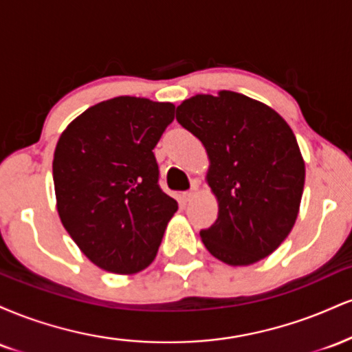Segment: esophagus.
Masks as SVG:
<instances>
[{"mask_svg": "<svg viewBox=\"0 0 352 352\" xmlns=\"http://www.w3.org/2000/svg\"><path fill=\"white\" fill-rule=\"evenodd\" d=\"M195 195H197V187H192L188 192L182 193V199H184V201H192L195 199Z\"/></svg>", "mask_w": 352, "mask_h": 352, "instance_id": "1", "label": "esophagus"}]
</instances>
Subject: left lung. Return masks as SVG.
Instances as JSON below:
<instances>
[{
	"label": "left lung",
	"mask_w": 352,
	"mask_h": 352,
	"mask_svg": "<svg viewBox=\"0 0 352 352\" xmlns=\"http://www.w3.org/2000/svg\"><path fill=\"white\" fill-rule=\"evenodd\" d=\"M177 120L204 144L218 218L200 232L213 256L252 265L292 232L305 187L296 137L272 107L232 91L199 94L177 107Z\"/></svg>",
	"instance_id": "left-lung-1"
}]
</instances>
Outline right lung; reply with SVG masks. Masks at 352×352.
<instances>
[{
	"instance_id": "1",
	"label": "right lung",
	"mask_w": 352,
	"mask_h": 352,
	"mask_svg": "<svg viewBox=\"0 0 352 352\" xmlns=\"http://www.w3.org/2000/svg\"><path fill=\"white\" fill-rule=\"evenodd\" d=\"M173 117L170 102L120 96L89 107L59 137L52 179L60 221L106 272L147 268L179 208L160 188L152 152Z\"/></svg>"
}]
</instances>
